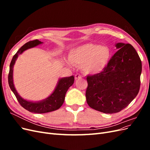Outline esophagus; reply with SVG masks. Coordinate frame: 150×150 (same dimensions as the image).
I'll return each mask as SVG.
<instances>
[{"label":"esophagus","instance_id":"34e87169","mask_svg":"<svg viewBox=\"0 0 150 150\" xmlns=\"http://www.w3.org/2000/svg\"><path fill=\"white\" fill-rule=\"evenodd\" d=\"M74 78H75V79H76V80H77V79H81V78H82V77H81V76L80 74H76L75 75V76H74Z\"/></svg>","mask_w":150,"mask_h":150}]
</instances>
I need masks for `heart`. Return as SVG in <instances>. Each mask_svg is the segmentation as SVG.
<instances>
[{
    "mask_svg": "<svg viewBox=\"0 0 150 150\" xmlns=\"http://www.w3.org/2000/svg\"><path fill=\"white\" fill-rule=\"evenodd\" d=\"M111 52L106 46L93 43L84 44L72 49L69 59L74 65H81L86 74H95L104 70L110 59Z\"/></svg>",
    "mask_w": 150,
    "mask_h": 150,
    "instance_id": "1",
    "label": "heart"
}]
</instances>
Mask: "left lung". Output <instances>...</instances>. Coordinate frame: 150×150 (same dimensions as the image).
Masks as SVG:
<instances>
[{
  "label": "left lung",
  "mask_w": 150,
  "mask_h": 150,
  "mask_svg": "<svg viewBox=\"0 0 150 150\" xmlns=\"http://www.w3.org/2000/svg\"><path fill=\"white\" fill-rule=\"evenodd\" d=\"M118 49L104 70L88 76L86 101L94 110L107 114L121 111L137 96L140 88L142 61L129 44L117 43Z\"/></svg>",
  "instance_id": "obj_1"
}]
</instances>
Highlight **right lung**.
Segmentation results:
<instances>
[{"instance_id":"obj_1","label":"right lung","mask_w":150,"mask_h":150,"mask_svg":"<svg viewBox=\"0 0 150 150\" xmlns=\"http://www.w3.org/2000/svg\"><path fill=\"white\" fill-rule=\"evenodd\" d=\"M42 42L38 39L30 40L22 46L13 56L10 64L9 72L8 75V82L11 89L17 99L18 102L25 110L34 113H46L55 111L60 108L64 101L65 95L67 89L73 84L74 78L73 76L69 78H61L57 84L53 93L47 99L40 102H30L22 99L16 91L13 83V67L18 56L26 49L35 47Z\"/></svg>"}]
</instances>
